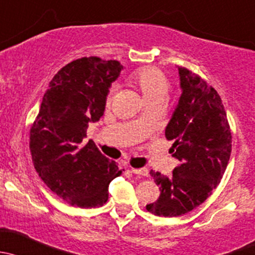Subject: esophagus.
<instances>
[{
    "label": "esophagus",
    "mask_w": 255,
    "mask_h": 255,
    "mask_svg": "<svg viewBox=\"0 0 255 255\" xmlns=\"http://www.w3.org/2000/svg\"><path fill=\"white\" fill-rule=\"evenodd\" d=\"M131 172L135 173V174H140V175H148V169L147 168H131Z\"/></svg>",
    "instance_id": "obj_1"
}]
</instances>
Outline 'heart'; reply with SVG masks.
<instances>
[{
	"label": "heart",
	"mask_w": 255,
	"mask_h": 255,
	"mask_svg": "<svg viewBox=\"0 0 255 255\" xmlns=\"http://www.w3.org/2000/svg\"><path fill=\"white\" fill-rule=\"evenodd\" d=\"M128 83L141 92L147 103L152 101H162L169 88L166 76L154 67H143L133 71L128 76ZM112 93L113 91L107 97V103L112 101Z\"/></svg>",
	"instance_id": "heart-1"
}]
</instances>
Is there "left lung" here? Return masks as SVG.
I'll use <instances>...</instances> for the list:
<instances>
[{
	"mask_svg": "<svg viewBox=\"0 0 255 255\" xmlns=\"http://www.w3.org/2000/svg\"><path fill=\"white\" fill-rule=\"evenodd\" d=\"M182 96L166 128L179 161L172 175L151 170L158 199L146 205L157 216L175 217L204 203L220 184L232 151V133L221 97L212 86L185 67H178Z\"/></svg>",
	"mask_w": 255,
	"mask_h": 255,
	"instance_id": "obj_1",
	"label": "left lung"
}]
</instances>
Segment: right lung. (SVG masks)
I'll use <instances>...</instances> for the list:
<instances>
[{
    "instance_id": "right-lung-1",
    "label": "right lung",
    "mask_w": 255,
    "mask_h": 255,
    "mask_svg": "<svg viewBox=\"0 0 255 255\" xmlns=\"http://www.w3.org/2000/svg\"><path fill=\"white\" fill-rule=\"evenodd\" d=\"M122 69L117 60L97 56L67 64L49 83L30 128L29 148L36 173L72 206H103L109 183L124 170L103 156L93 141L83 145L88 123L103 115L108 89Z\"/></svg>"
}]
</instances>
